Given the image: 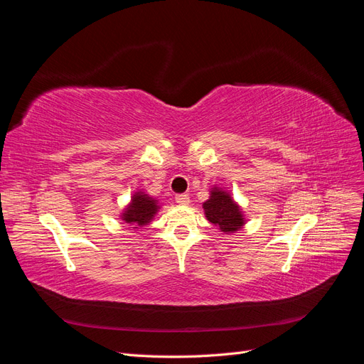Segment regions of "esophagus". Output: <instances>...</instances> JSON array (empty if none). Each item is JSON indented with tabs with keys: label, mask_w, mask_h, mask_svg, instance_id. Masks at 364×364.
I'll list each match as a JSON object with an SVG mask.
<instances>
[{
	"label": "esophagus",
	"mask_w": 364,
	"mask_h": 364,
	"mask_svg": "<svg viewBox=\"0 0 364 364\" xmlns=\"http://www.w3.org/2000/svg\"><path fill=\"white\" fill-rule=\"evenodd\" d=\"M176 202L181 203V205H188L190 203V196L186 193H182V194H176Z\"/></svg>",
	"instance_id": "esophagus-1"
}]
</instances>
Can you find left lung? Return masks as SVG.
I'll return each instance as SVG.
<instances>
[{
  "label": "left lung",
  "mask_w": 364,
  "mask_h": 364,
  "mask_svg": "<svg viewBox=\"0 0 364 364\" xmlns=\"http://www.w3.org/2000/svg\"><path fill=\"white\" fill-rule=\"evenodd\" d=\"M203 209L209 222L225 234H232L245 225V217L240 206L229 193L217 188V186L211 188V196L203 203Z\"/></svg>",
  "instance_id": "obj_1"
}]
</instances>
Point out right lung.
<instances>
[{"mask_svg": "<svg viewBox=\"0 0 364 364\" xmlns=\"http://www.w3.org/2000/svg\"><path fill=\"white\" fill-rule=\"evenodd\" d=\"M158 209V200L138 191L132 197V202L127 205L124 213L121 214V218H123L126 223L134 225V229H139L151 222V218L155 217Z\"/></svg>", "mask_w": 364, "mask_h": 364, "instance_id": "obj_1", "label": "right lung"}]
</instances>
